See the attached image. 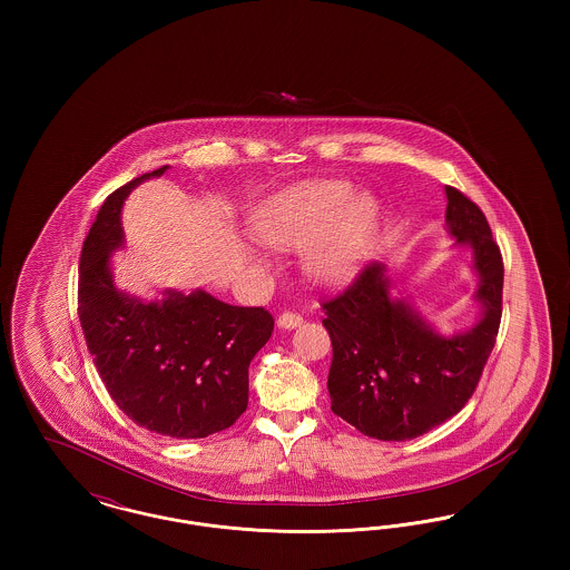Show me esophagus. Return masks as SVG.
<instances>
[{"label": "esophagus", "instance_id": "1", "mask_svg": "<svg viewBox=\"0 0 570 570\" xmlns=\"http://www.w3.org/2000/svg\"><path fill=\"white\" fill-rule=\"evenodd\" d=\"M303 325V318L295 314V312H284V314H279V318H277V326L279 328H297V326Z\"/></svg>", "mask_w": 570, "mask_h": 570}]
</instances>
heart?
I'll list each match as a JSON object with an SVG mask.
<instances>
[{
  "label": "heart",
  "mask_w": 570,
  "mask_h": 570,
  "mask_svg": "<svg viewBox=\"0 0 570 570\" xmlns=\"http://www.w3.org/2000/svg\"><path fill=\"white\" fill-rule=\"evenodd\" d=\"M258 242L277 249L305 245L307 273L337 284L351 277L379 228V207L372 196L358 194L342 181H316L279 191L265 200L252 217Z\"/></svg>",
  "instance_id": "1"
}]
</instances>
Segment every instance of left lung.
Returning a JSON list of instances; mask_svg holds the SVG:
<instances>
[{"label":"left lung","instance_id":"8db88e82","mask_svg":"<svg viewBox=\"0 0 570 570\" xmlns=\"http://www.w3.org/2000/svg\"><path fill=\"white\" fill-rule=\"evenodd\" d=\"M446 228L472 249L479 277V323L440 335L404 298L391 297L382 263H370L337 297L323 301L333 361L331 410L361 434L412 440L428 434L472 397L502 318L504 265L488 217L460 190L446 186Z\"/></svg>","mask_w":570,"mask_h":570}]
</instances>
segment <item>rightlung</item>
<instances>
[{
	"label": "right lung",
	"instance_id": "1",
	"mask_svg": "<svg viewBox=\"0 0 570 570\" xmlns=\"http://www.w3.org/2000/svg\"><path fill=\"white\" fill-rule=\"evenodd\" d=\"M145 173L112 191L82 242L79 318L110 397L138 428L168 438H207L247 407V367L272 337L265 307L222 303L205 291H166L145 303L117 291L110 254L124 245L121 207Z\"/></svg>",
	"mask_w": 570,
	"mask_h": 570
}]
</instances>
